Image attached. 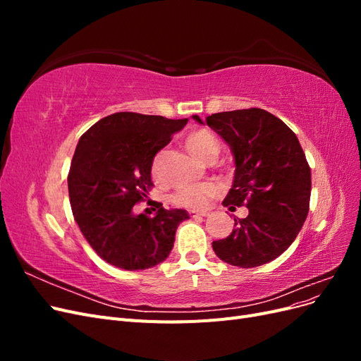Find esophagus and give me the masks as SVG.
Instances as JSON below:
<instances>
[{"label": "esophagus", "instance_id": "1", "mask_svg": "<svg viewBox=\"0 0 361 361\" xmlns=\"http://www.w3.org/2000/svg\"><path fill=\"white\" fill-rule=\"evenodd\" d=\"M191 218H200V216H206L207 212H197V211H190L188 212Z\"/></svg>", "mask_w": 361, "mask_h": 361}]
</instances>
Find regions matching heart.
<instances>
[{
    "label": "heart",
    "mask_w": 361,
    "mask_h": 361,
    "mask_svg": "<svg viewBox=\"0 0 361 361\" xmlns=\"http://www.w3.org/2000/svg\"><path fill=\"white\" fill-rule=\"evenodd\" d=\"M187 146L192 154L204 161L215 158L218 150H220V143L209 130H195L187 138ZM223 187L218 182H199L190 183L176 190L171 195V202L176 206L187 207L190 211H203L209 203L221 194Z\"/></svg>",
    "instance_id": "1"
}]
</instances>
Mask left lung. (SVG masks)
Returning <instances> with one entry per match:
<instances>
[{
    "label": "left lung",
    "mask_w": 361,
    "mask_h": 361,
    "mask_svg": "<svg viewBox=\"0 0 361 361\" xmlns=\"http://www.w3.org/2000/svg\"><path fill=\"white\" fill-rule=\"evenodd\" d=\"M206 123L235 157L233 187L223 204L248 207L212 248L233 267L268 264L289 248L309 214L312 173L302 147L289 126L262 108L216 113Z\"/></svg>",
    "instance_id": "1"
}]
</instances>
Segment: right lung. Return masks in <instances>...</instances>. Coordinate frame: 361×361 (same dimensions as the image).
<instances>
[{"label":"right lung","instance_id":"add662e5","mask_svg":"<svg viewBox=\"0 0 361 361\" xmlns=\"http://www.w3.org/2000/svg\"><path fill=\"white\" fill-rule=\"evenodd\" d=\"M187 122L123 111L101 118L80 138L68 174L72 214L87 243L110 265L137 271L169 257L176 227L188 214L157 203L150 218L133 207L154 187L155 155Z\"/></svg>","mask_w":361,"mask_h":361}]
</instances>
